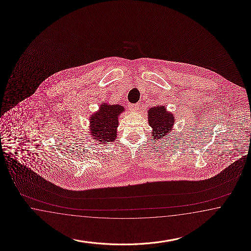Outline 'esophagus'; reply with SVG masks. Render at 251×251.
<instances>
[{"label":"esophagus","mask_w":251,"mask_h":251,"mask_svg":"<svg viewBox=\"0 0 251 251\" xmlns=\"http://www.w3.org/2000/svg\"><path fill=\"white\" fill-rule=\"evenodd\" d=\"M128 107L131 111H137L139 109V103H128Z\"/></svg>","instance_id":"34e87169"}]
</instances>
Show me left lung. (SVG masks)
Here are the masks:
<instances>
[{
    "instance_id": "obj_1",
    "label": "left lung",
    "mask_w": 251,
    "mask_h": 251,
    "mask_svg": "<svg viewBox=\"0 0 251 251\" xmlns=\"http://www.w3.org/2000/svg\"><path fill=\"white\" fill-rule=\"evenodd\" d=\"M149 123L152 127V139L154 141L156 139H165L167 134L171 132L173 128L175 117L171 112H167L165 106H157L151 108L148 112Z\"/></svg>"
}]
</instances>
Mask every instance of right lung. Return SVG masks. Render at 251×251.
I'll return each instance as SVG.
<instances>
[{
	"instance_id": "obj_1",
	"label": "right lung",
	"mask_w": 251,
	"mask_h": 251,
	"mask_svg": "<svg viewBox=\"0 0 251 251\" xmlns=\"http://www.w3.org/2000/svg\"><path fill=\"white\" fill-rule=\"evenodd\" d=\"M122 105H110L107 103L101 104L100 111L95 112L90 119L89 136L99 144H106L112 142L116 139L117 133L118 117L123 112Z\"/></svg>"
}]
</instances>
